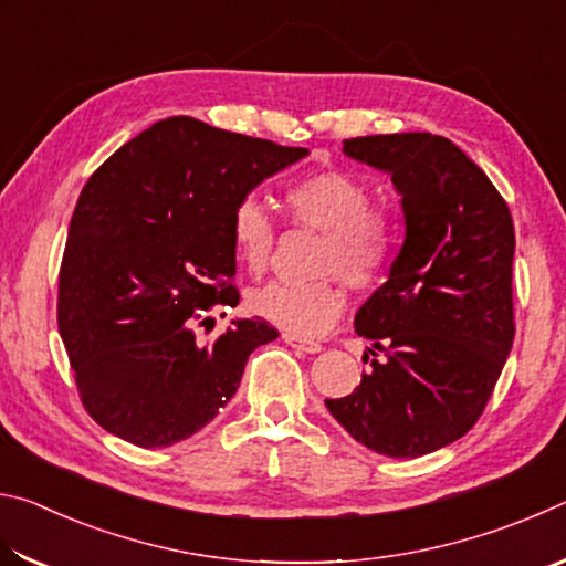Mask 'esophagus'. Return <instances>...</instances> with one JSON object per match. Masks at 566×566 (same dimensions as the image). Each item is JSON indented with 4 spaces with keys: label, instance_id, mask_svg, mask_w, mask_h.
I'll return each mask as SVG.
<instances>
[{
    "label": "esophagus",
    "instance_id": "obj_1",
    "mask_svg": "<svg viewBox=\"0 0 566 566\" xmlns=\"http://www.w3.org/2000/svg\"><path fill=\"white\" fill-rule=\"evenodd\" d=\"M282 339H284L286 344H290L292 349H300V352H304V354H317V352H322V344H317V342H306V339H302V337H294V334H290V332H284Z\"/></svg>",
    "mask_w": 566,
    "mask_h": 566
}]
</instances>
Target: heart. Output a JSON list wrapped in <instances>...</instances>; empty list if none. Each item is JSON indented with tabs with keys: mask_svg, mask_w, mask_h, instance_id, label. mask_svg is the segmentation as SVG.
I'll return each instance as SVG.
<instances>
[{
	"mask_svg": "<svg viewBox=\"0 0 566 566\" xmlns=\"http://www.w3.org/2000/svg\"><path fill=\"white\" fill-rule=\"evenodd\" d=\"M284 205L294 222L324 232L314 264L324 276L312 282L264 284L249 294V310L294 337H319L347 306L334 274L357 290L381 282L395 260L397 227L385 209L369 207V189L357 177L337 169L294 179L284 189ZM274 237V222L260 199L247 197L234 207L229 239L237 262L249 274L266 270Z\"/></svg>",
	"mask_w": 566,
	"mask_h": 566,
	"instance_id": "b5f03b06",
	"label": "heart"
}]
</instances>
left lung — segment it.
Instances as JSON below:
<instances>
[{"label":"left lung","mask_w":566,"mask_h":566,"mask_svg":"<svg viewBox=\"0 0 566 566\" xmlns=\"http://www.w3.org/2000/svg\"><path fill=\"white\" fill-rule=\"evenodd\" d=\"M344 155L387 171L405 242L354 329L381 352L359 387L324 399L371 452L415 459L464 437L492 397L514 342L510 207L454 142L429 132L344 142ZM377 357V354H375Z\"/></svg>","instance_id":"obj_1"}]
</instances>
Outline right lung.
<instances>
[{
  "mask_svg": "<svg viewBox=\"0 0 566 566\" xmlns=\"http://www.w3.org/2000/svg\"><path fill=\"white\" fill-rule=\"evenodd\" d=\"M306 155L169 117L90 177L66 237L56 322L102 429L147 449L197 434L234 397L249 354L280 337L264 319H232L199 342L195 322L239 304L234 207Z\"/></svg>",
  "mask_w": 566,
  "mask_h": 566,
  "instance_id": "right-lung-1",
  "label": "right lung"
}]
</instances>
